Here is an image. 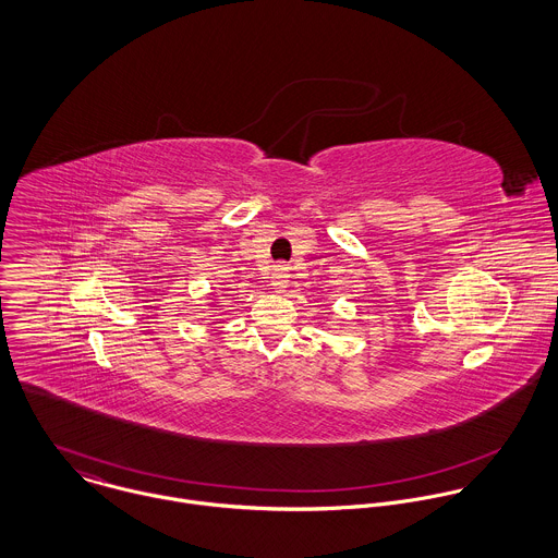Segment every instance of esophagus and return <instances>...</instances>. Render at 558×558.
Here are the masks:
<instances>
[{"label":"esophagus","instance_id":"1","mask_svg":"<svg viewBox=\"0 0 558 558\" xmlns=\"http://www.w3.org/2000/svg\"><path fill=\"white\" fill-rule=\"evenodd\" d=\"M288 283H290L288 268H286V266H277L275 272H272V277H270V288L281 294V292L288 288Z\"/></svg>","mask_w":558,"mask_h":558}]
</instances>
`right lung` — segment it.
Listing matches in <instances>:
<instances>
[{
	"instance_id": "obj_1",
	"label": "right lung",
	"mask_w": 558,
	"mask_h": 558,
	"mask_svg": "<svg viewBox=\"0 0 558 558\" xmlns=\"http://www.w3.org/2000/svg\"><path fill=\"white\" fill-rule=\"evenodd\" d=\"M210 301H215V296H213V299H210ZM210 307H213V305H210Z\"/></svg>"
}]
</instances>
